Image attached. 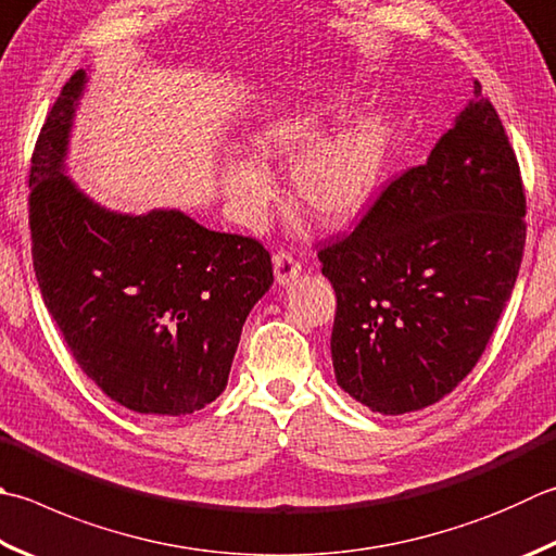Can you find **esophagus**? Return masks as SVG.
Instances as JSON below:
<instances>
[{
    "mask_svg": "<svg viewBox=\"0 0 556 556\" xmlns=\"http://www.w3.org/2000/svg\"><path fill=\"white\" fill-rule=\"evenodd\" d=\"M274 270H276L278 286H288V282H292L300 276L302 264L290 254V251H280V254L274 256Z\"/></svg>",
    "mask_w": 556,
    "mask_h": 556,
    "instance_id": "34e87169",
    "label": "esophagus"
}]
</instances>
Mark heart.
Listing matches in <instances>:
<instances>
[{"instance_id": "obj_1", "label": "heart", "mask_w": 556, "mask_h": 556, "mask_svg": "<svg viewBox=\"0 0 556 556\" xmlns=\"http://www.w3.org/2000/svg\"><path fill=\"white\" fill-rule=\"evenodd\" d=\"M337 101L300 103L261 125L254 150L264 160L290 162V188L295 201L321 227H343L358 219L380 191L390 125L382 115H370L333 135L321 138ZM229 203L247 225L264 219L274 179L266 166L239 156L223 172Z\"/></svg>"}]
</instances>
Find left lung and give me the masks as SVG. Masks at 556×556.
Masks as SVG:
<instances>
[{"instance_id":"left-lung-1","label":"left lung","mask_w":556,"mask_h":556,"mask_svg":"<svg viewBox=\"0 0 556 556\" xmlns=\"http://www.w3.org/2000/svg\"><path fill=\"white\" fill-rule=\"evenodd\" d=\"M522 247L516 152L475 81V99L428 162L396 176L351 235L319 249L337 292L341 390L384 416L441 402L484 353Z\"/></svg>"}]
</instances>
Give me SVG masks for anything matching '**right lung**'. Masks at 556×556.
<instances>
[{
  "instance_id": "right-lung-1",
  "label": "right lung",
  "mask_w": 556,
  "mask_h": 556,
  "mask_svg": "<svg viewBox=\"0 0 556 556\" xmlns=\"http://www.w3.org/2000/svg\"><path fill=\"white\" fill-rule=\"evenodd\" d=\"M87 72L62 87L28 174L40 295L79 368L138 414L184 416L227 387L251 307L274 282L256 239L213 232L181 211L113 213L65 174Z\"/></svg>"
}]
</instances>
